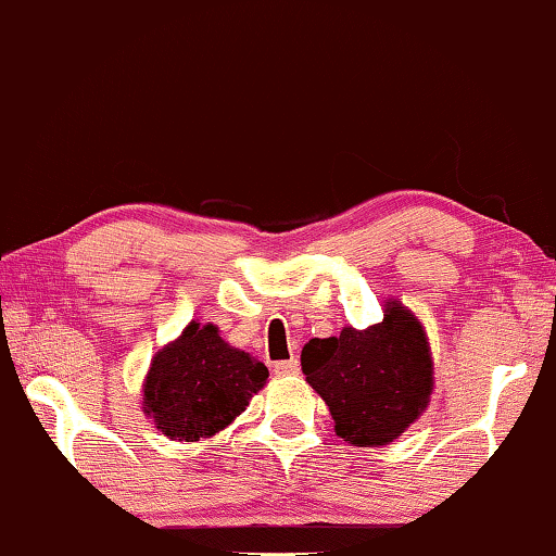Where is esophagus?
Returning a JSON list of instances; mask_svg holds the SVG:
<instances>
[{
    "label": "esophagus",
    "instance_id": "esophagus-1",
    "mask_svg": "<svg viewBox=\"0 0 556 556\" xmlns=\"http://www.w3.org/2000/svg\"><path fill=\"white\" fill-rule=\"evenodd\" d=\"M271 371H275V375H296V371H300V362L296 359L275 362L271 364Z\"/></svg>",
    "mask_w": 556,
    "mask_h": 556
}]
</instances>
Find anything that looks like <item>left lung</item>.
<instances>
[{"mask_svg":"<svg viewBox=\"0 0 556 556\" xmlns=\"http://www.w3.org/2000/svg\"><path fill=\"white\" fill-rule=\"evenodd\" d=\"M302 369L327 402L337 434L357 446L400 437L427 407L434 384L425 329L400 304H389L382 325L312 339Z\"/></svg>","mask_w":556,"mask_h":556,"instance_id":"8db88e82","label":"left lung"}]
</instances>
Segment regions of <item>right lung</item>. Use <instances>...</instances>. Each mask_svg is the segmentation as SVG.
Masks as SVG:
<instances>
[{
    "mask_svg": "<svg viewBox=\"0 0 556 556\" xmlns=\"http://www.w3.org/2000/svg\"><path fill=\"white\" fill-rule=\"evenodd\" d=\"M267 377L269 369L250 352L229 346L217 327L192 321L152 359L144 412L169 439L197 442L239 417Z\"/></svg>",
    "mask_w": 556,
    "mask_h": 556,
    "instance_id": "1",
    "label": "right lung"
}]
</instances>
